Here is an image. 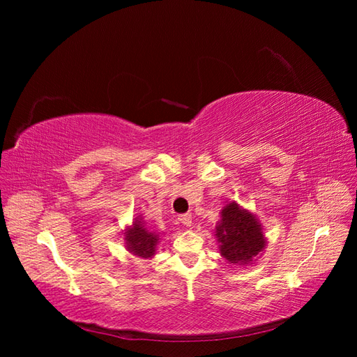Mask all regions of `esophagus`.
Wrapping results in <instances>:
<instances>
[{
  "label": "esophagus",
  "mask_w": 357,
  "mask_h": 357,
  "mask_svg": "<svg viewBox=\"0 0 357 357\" xmlns=\"http://www.w3.org/2000/svg\"><path fill=\"white\" fill-rule=\"evenodd\" d=\"M178 220H180V223H183L185 226H192V214H189V213H186V214H181L180 218H178Z\"/></svg>",
  "instance_id": "obj_1"
}]
</instances>
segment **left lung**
I'll use <instances>...</instances> for the list:
<instances>
[{
	"label": "left lung",
	"mask_w": 357,
	"mask_h": 357,
	"mask_svg": "<svg viewBox=\"0 0 357 357\" xmlns=\"http://www.w3.org/2000/svg\"><path fill=\"white\" fill-rule=\"evenodd\" d=\"M214 236L220 255L232 265L253 264L266 245L262 225L256 215L236 202L226 204L222 208Z\"/></svg>",
	"instance_id": "obj_1"
}]
</instances>
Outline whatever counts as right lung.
<instances>
[{"mask_svg":"<svg viewBox=\"0 0 357 357\" xmlns=\"http://www.w3.org/2000/svg\"><path fill=\"white\" fill-rule=\"evenodd\" d=\"M125 247L129 253L134 256L149 259L155 256L156 245L160 240V235L156 232H150L143 222L142 215H138L135 222L125 229Z\"/></svg>","mask_w":357,"mask_h":357,"instance_id":"right-lung-1","label":"right lung"}]
</instances>
